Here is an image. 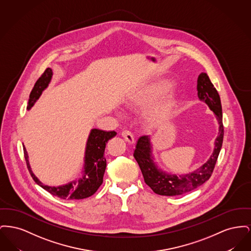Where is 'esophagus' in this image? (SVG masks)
<instances>
[{"instance_id": "1", "label": "esophagus", "mask_w": 251, "mask_h": 251, "mask_svg": "<svg viewBox=\"0 0 251 251\" xmlns=\"http://www.w3.org/2000/svg\"><path fill=\"white\" fill-rule=\"evenodd\" d=\"M121 135L124 137V139L130 144H134V138L131 131H123L121 132Z\"/></svg>"}]
</instances>
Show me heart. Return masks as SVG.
Returning a JSON list of instances; mask_svg holds the SVG:
<instances>
[{"label":"heart","mask_w":251,"mask_h":251,"mask_svg":"<svg viewBox=\"0 0 251 251\" xmlns=\"http://www.w3.org/2000/svg\"><path fill=\"white\" fill-rule=\"evenodd\" d=\"M162 90H163V86L160 84H154V85L149 86L142 91L132 96V98L130 100V104L135 105V106H141L149 102H151L161 94ZM171 106H172V97L168 96L167 99H165L159 104L151 108L148 111L147 113L148 121L153 125L161 122L167 117Z\"/></svg>","instance_id":"b5f03b06"}]
</instances>
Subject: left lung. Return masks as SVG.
Returning a JSON list of instances; mask_svg holds the SVG:
<instances>
[{
  "label": "left lung",
  "instance_id": "1",
  "mask_svg": "<svg viewBox=\"0 0 251 251\" xmlns=\"http://www.w3.org/2000/svg\"><path fill=\"white\" fill-rule=\"evenodd\" d=\"M197 90L199 99L213 111L219 124L214 151L207 162L188 174L179 176L176 174H168L158 167L154 163L151 136H141L136 144L133 156L142 171L145 182L158 195L172 197L186 194L202 185L204 182L210 179L214 171L224 136L220 97L210 78L204 72L201 73L198 77Z\"/></svg>",
  "mask_w": 251,
  "mask_h": 251
}]
</instances>
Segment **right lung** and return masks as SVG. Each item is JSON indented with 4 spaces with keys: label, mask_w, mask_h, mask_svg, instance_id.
<instances>
[{
    "label": "right lung",
    "mask_w": 251,
    "mask_h": 251,
    "mask_svg": "<svg viewBox=\"0 0 251 251\" xmlns=\"http://www.w3.org/2000/svg\"><path fill=\"white\" fill-rule=\"evenodd\" d=\"M51 78L52 70L48 68L34 85L29 97L27 110H30L34 106L42 92L48 87ZM116 134L117 132L114 131H101L99 129H92L90 131L85 146L82 176L78 179L70 181L67 184L59 186H49L43 184L37 179V177L32 171L29 163V156L24 145V157L28 170L36 183L52 196L65 201L86 199L95 194L103 181V175L106 168V159L104 158L105 146L108 140L116 136Z\"/></svg>",
    "instance_id": "1"
}]
</instances>
